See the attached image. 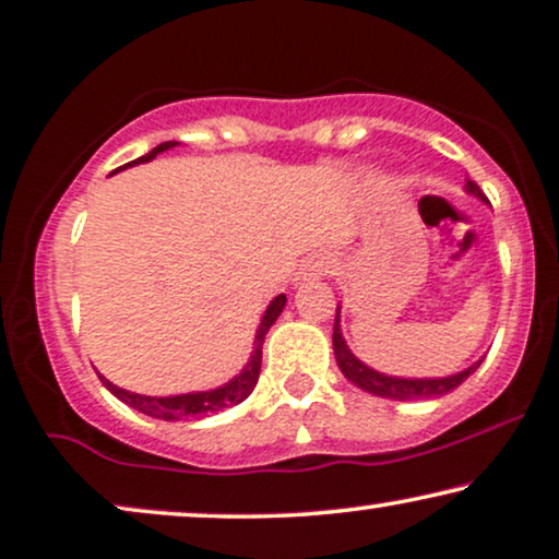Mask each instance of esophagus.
<instances>
[{
    "instance_id": "1",
    "label": "esophagus",
    "mask_w": 559,
    "mask_h": 559,
    "mask_svg": "<svg viewBox=\"0 0 559 559\" xmlns=\"http://www.w3.org/2000/svg\"><path fill=\"white\" fill-rule=\"evenodd\" d=\"M331 267H333V260L328 258V254H312V258H307L305 265L299 267L297 281H314V278H322V275L331 273Z\"/></svg>"
}]
</instances>
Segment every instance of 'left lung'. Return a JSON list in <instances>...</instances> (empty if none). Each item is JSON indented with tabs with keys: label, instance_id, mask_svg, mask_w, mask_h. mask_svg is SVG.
Segmentation results:
<instances>
[{
	"label": "left lung",
	"instance_id": "obj_1",
	"mask_svg": "<svg viewBox=\"0 0 559 559\" xmlns=\"http://www.w3.org/2000/svg\"><path fill=\"white\" fill-rule=\"evenodd\" d=\"M466 192H472L479 200H484V192L479 190V185L472 179H466ZM338 318H341V309L335 312V325H333V352H335V361H338L341 372H344L346 380H352L356 388L367 390V393L372 395H380V399H393V401L440 399V395H445L450 390L459 388L461 382L466 380L468 374H474L481 365V359L474 361L472 367L463 369L459 374H450V378H390V374H382L378 369L367 367L365 361L356 359L352 348L346 346Z\"/></svg>",
	"mask_w": 559,
	"mask_h": 559
}]
</instances>
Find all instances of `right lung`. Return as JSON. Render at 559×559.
Returning <instances> with one entry per match:
<instances>
[{"mask_svg":"<svg viewBox=\"0 0 559 559\" xmlns=\"http://www.w3.org/2000/svg\"><path fill=\"white\" fill-rule=\"evenodd\" d=\"M174 145H179L177 140L160 143V145L153 147L151 153H145V156H140L138 160H130V164L119 166V169H127V166H132V164H147V160H153L158 156V153L169 151V147H174ZM284 307H286V294H278V297L271 301V307L265 309V314H262L258 335H254V344H252L254 352L250 356V361H247V367L241 369L237 378L228 380L226 385H221L215 390H203V393L166 395V399H153V395H140V393H130V390H124V388H117L114 382L106 380L104 374H98V378L106 388L111 390L114 395H117L119 401H124L127 406L138 408L140 414L153 416V419L174 421V419H185V416H203V414L221 412V408L237 406V403L245 401L247 395H250L254 390V385H258L260 365H262V344H265V335H267V331H271L273 322L278 320V314L284 312Z\"/></svg>","mask_w":559,"mask_h":559,"instance_id":"add662e5","label":"right lung"}]
</instances>
